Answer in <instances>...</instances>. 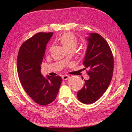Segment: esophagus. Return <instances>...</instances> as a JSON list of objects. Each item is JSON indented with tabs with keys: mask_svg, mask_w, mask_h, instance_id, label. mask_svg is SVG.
Listing matches in <instances>:
<instances>
[{
	"mask_svg": "<svg viewBox=\"0 0 132 132\" xmlns=\"http://www.w3.org/2000/svg\"><path fill=\"white\" fill-rule=\"evenodd\" d=\"M69 78H70V76L68 75H64L62 76V79L63 80H67Z\"/></svg>",
	"mask_w": 132,
	"mask_h": 132,
	"instance_id": "1",
	"label": "esophagus"
}]
</instances>
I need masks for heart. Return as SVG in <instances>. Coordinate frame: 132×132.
Instances as JSON below:
<instances>
[{
  "label": "heart",
  "instance_id": "obj_1",
  "mask_svg": "<svg viewBox=\"0 0 132 132\" xmlns=\"http://www.w3.org/2000/svg\"><path fill=\"white\" fill-rule=\"evenodd\" d=\"M58 40L66 50H75L79 44L78 38L71 32H66L61 35Z\"/></svg>",
  "mask_w": 132,
  "mask_h": 132
}]
</instances>
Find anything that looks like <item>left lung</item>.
Here are the masks:
<instances>
[{
    "instance_id": "obj_1",
    "label": "left lung",
    "mask_w": 132,
    "mask_h": 132,
    "mask_svg": "<svg viewBox=\"0 0 132 132\" xmlns=\"http://www.w3.org/2000/svg\"><path fill=\"white\" fill-rule=\"evenodd\" d=\"M88 45L83 62L85 70L90 76L77 93L79 100L86 104L97 101L104 94L111 81L114 59L106 40L97 33H91L87 39Z\"/></svg>"
}]
</instances>
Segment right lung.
<instances>
[{
  "instance_id": "1",
  "label": "right lung",
  "mask_w": 132,
  "mask_h": 132,
  "mask_svg": "<svg viewBox=\"0 0 132 132\" xmlns=\"http://www.w3.org/2000/svg\"><path fill=\"white\" fill-rule=\"evenodd\" d=\"M53 33L38 32L21 46L17 59L18 74L26 93L37 104L46 105L53 102L61 84L59 76L45 79L40 73L46 44Z\"/></svg>"
}]
</instances>
